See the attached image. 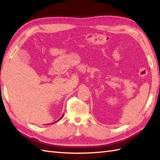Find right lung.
I'll use <instances>...</instances> for the list:
<instances>
[{
  "label": "right lung",
  "mask_w": 160,
  "mask_h": 160,
  "mask_svg": "<svg viewBox=\"0 0 160 160\" xmlns=\"http://www.w3.org/2000/svg\"><path fill=\"white\" fill-rule=\"evenodd\" d=\"M63 115H64V114H63V115H62V117H61V118H60V119H59V120H61V119H62V117H63ZM58 121H57V122H58ZM55 122H53V123H55ZM53 123H52V124H53Z\"/></svg>",
  "instance_id": "add662e5"
}]
</instances>
